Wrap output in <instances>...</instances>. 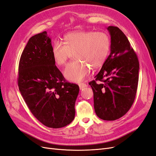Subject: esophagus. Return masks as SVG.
<instances>
[{
	"mask_svg": "<svg viewBox=\"0 0 156 156\" xmlns=\"http://www.w3.org/2000/svg\"><path fill=\"white\" fill-rule=\"evenodd\" d=\"M79 87L80 89L82 90L83 88L87 87V84H85V83H79Z\"/></svg>",
	"mask_w": 156,
	"mask_h": 156,
	"instance_id": "34e87169",
	"label": "esophagus"
}]
</instances>
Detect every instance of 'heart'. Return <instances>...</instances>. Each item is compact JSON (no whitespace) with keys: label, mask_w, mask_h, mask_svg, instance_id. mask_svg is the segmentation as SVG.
<instances>
[{"label":"heart","mask_w":156,"mask_h":156,"mask_svg":"<svg viewBox=\"0 0 156 156\" xmlns=\"http://www.w3.org/2000/svg\"><path fill=\"white\" fill-rule=\"evenodd\" d=\"M64 39V44L53 42L51 55L56 65L62 66L75 53L76 60L68 63L64 70L66 79L72 82H80L88 76L89 66L93 68L101 66L109 52V36L103 32H72Z\"/></svg>","instance_id":"1"}]
</instances>
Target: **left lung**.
Returning a JSON list of instances; mask_svg holds the SVG:
<instances>
[{"label":"left lung","mask_w":156,"mask_h":156,"mask_svg":"<svg viewBox=\"0 0 156 156\" xmlns=\"http://www.w3.org/2000/svg\"><path fill=\"white\" fill-rule=\"evenodd\" d=\"M107 30L111 36V53L96 80L89 84L94 92L96 115L102 120L111 121L123 116L133 103L139 63L123 32L113 26L108 27Z\"/></svg>","instance_id":"obj_1"}]
</instances>
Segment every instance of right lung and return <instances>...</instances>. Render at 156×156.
I'll return each mask as SVG.
<instances>
[{"label": "right lung", "mask_w": 156, "mask_h": 156, "mask_svg": "<svg viewBox=\"0 0 156 156\" xmlns=\"http://www.w3.org/2000/svg\"><path fill=\"white\" fill-rule=\"evenodd\" d=\"M51 48L46 31L30 37L19 64L18 86L32 114L44 126L60 128L74 119L79 87L66 82Z\"/></svg>", "instance_id": "obj_1"}]
</instances>
